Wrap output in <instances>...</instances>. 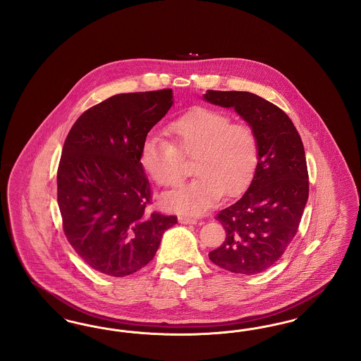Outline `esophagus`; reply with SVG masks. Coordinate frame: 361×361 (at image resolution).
<instances>
[{
    "mask_svg": "<svg viewBox=\"0 0 361 361\" xmlns=\"http://www.w3.org/2000/svg\"><path fill=\"white\" fill-rule=\"evenodd\" d=\"M178 222L183 224H197V219L190 218V216H184V215H181V216H178Z\"/></svg>",
    "mask_w": 361,
    "mask_h": 361,
    "instance_id": "1",
    "label": "esophagus"
}]
</instances>
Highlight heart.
I'll list each match as a JSON object with an SVG mask.
<instances>
[{
  "label": "heart",
  "instance_id": "heart-1",
  "mask_svg": "<svg viewBox=\"0 0 361 361\" xmlns=\"http://www.w3.org/2000/svg\"><path fill=\"white\" fill-rule=\"evenodd\" d=\"M173 142L147 137L140 149V165L155 183L165 188L181 184L185 159H195L196 178L188 185L162 197L165 208L180 214L199 215L214 206L222 195L235 197L252 184L259 161L255 128L247 123H233L216 109L196 108L168 127Z\"/></svg>",
  "mask_w": 361,
  "mask_h": 361
}]
</instances>
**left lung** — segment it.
<instances>
[{
    "instance_id": "1",
    "label": "left lung",
    "mask_w": 361,
    "mask_h": 361,
    "mask_svg": "<svg viewBox=\"0 0 361 361\" xmlns=\"http://www.w3.org/2000/svg\"><path fill=\"white\" fill-rule=\"evenodd\" d=\"M209 103L233 106L256 131L257 172L237 203L215 216L226 230L209 259L233 274L256 275L272 267L291 243L309 199L305 147L291 119L250 92L207 90Z\"/></svg>"
}]
</instances>
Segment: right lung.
Listing matches in <instances>:
<instances>
[{"label": "right lung", "instance_id": "add662e5", "mask_svg": "<svg viewBox=\"0 0 361 361\" xmlns=\"http://www.w3.org/2000/svg\"><path fill=\"white\" fill-rule=\"evenodd\" d=\"M172 104V89L115 94L86 109L65 140L56 172L62 227L75 253L104 275L142 269L177 224L146 211L153 193L140 165L143 142Z\"/></svg>", "mask_w": 361, "mask_h": 361}]
</instances>
